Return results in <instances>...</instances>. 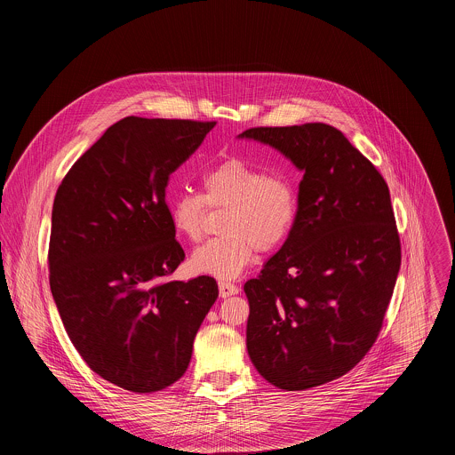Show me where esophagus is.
I'll use <instances>...</instances> for the list:
<instances>
[{"mask_svg": "<svg viewBox=\"0 0 455 455\" xmlns=\"http://www.w3.org/2000/svg\"><path fill=\"white\" fill-rule=\"evenodd\" d=\"M238 285H235V283H231V282H226V280H220L219 282V294H220V298H229V296H235V294H238Z\"/></svg>", "mask_w": 455, "mask_h": 455, "instance_id": "obj_1", "label": "esophagus"}]
</instances>
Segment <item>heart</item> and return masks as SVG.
<instances>
[{
  "mask_svg": "<svg viewBox=\"0 0 455 455\" xmlns=\"http://www.w3.org/2000/svg\"><path fill=\"white\" fill-rule=\"evenodd\" d=\"M203 195L180 191L170 199L172 228L191 242L201 238L206 206L228 208L220 226L224 235L204 242L191 256L197 273L235 278L254 259L256 249L275 251L294 226L298 191L283 173H266L229 157L203 175Z\"/></svg>",
  "mask_w": 455,
  "mask_h": 455,
  "instance_id": "b5f03b06",
  "label": "heart"
}]
</instances>
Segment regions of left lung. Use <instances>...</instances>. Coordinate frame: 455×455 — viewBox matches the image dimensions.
<instances>
[{
    "label": "left lung",
    "mask_w": 455,
    "mask_h": 455,
    "mask_svg": "<svg viewBox=\"0 0 455 455\" xmlns=\"http://www.w3.org/2000/svg\"><path fill=\"white\" fill-rule=\"evenodd\" d=\"M238 138L276 148L303 172L285 243L243 287L247 350L271 386L317 387L348 373L384 324L401 266L389 188L329 124L252 128Z\"/></svg>",
    "instance_id": "1"
}]
</instances>
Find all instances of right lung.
Here are the masks:
<instances>
[{"mask_svg":"<svg viewBox=\"0 0 455 455\" xmlns=\"http://www.w3.org/2000/svg\"><path fill=\"white\" fill-rule=\"evenodd\" d=\"M215 123L126 117L66 173L52 206L51 291L87 366L131 392L188 370L219 296L212 276L168 282L186 254L166 204L170 175Z\"/></svg>","mask_w":455,"mask_h":455,"instance_id":"obj_1","label":"right lung"}]
</instances>
